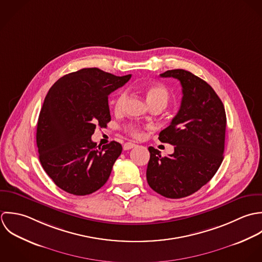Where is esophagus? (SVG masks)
I'll list each match as a JSON object with an SVG mask.
<instances>
[{
    "instance_id": "obj_1",
    "label": "esophagus",
    "mask_w": 262,
    "mask_h": 262,
    "mask_svg": "<svg viewBox=\"0 0 262 262\" xmlns=\"http://www.w3.org/2000/svg\"><path fill=\"white\" fill-rule=\"evenodd\" d=\"M135 147H136V144L130 143V142H127V143H125V144L123 145V150H124V151H127V150H130V149L135 148Z\"/></svg>"
}]
</instances>
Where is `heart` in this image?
Wrapping results in <instances>:
<instances>
[{
  "label": "heart",
  "mask_w": 262,
  "mask_h": 262,
  "mask_svg": "<svg viewBox=\"0 0 262 262\" xmlns=\"http://www.w3.org/2000/svg\"><path fill=\"white\" fill-rule=\"evenodd\" d=\"M145 94H146L147 101L151 107L158 105L164 108L170 99V93L168 89L161 84H153V85L147 86L145 88ZM126 99H127V93L125 91L120 92L117 98L113 101V107L116 112H120L123 109ZM126 129L134 137L139 138L142 136V129L138 125L129 124L126 126Z\"/></svg>",
  "instance_id": "obj_1"
}]
</instances>
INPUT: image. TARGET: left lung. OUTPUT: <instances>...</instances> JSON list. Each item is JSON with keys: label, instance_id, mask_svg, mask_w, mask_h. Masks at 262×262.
I'll return each instance as SVG.
<instances>
[{"label": "left lung", "instance_id": "left-lung-1", "mask_svg": "<svg viewBox=\"0 0 262 262\" xmlns=\"http://www.w3.org/2000/svg\"><path fill=\"white\" fill-rule=\"evenodd\" d=\"M162 78H175L182 86V100L169 126L159 134L174 153L162 157L149 147L147 180L150 187L168 199L188 196L213 177L223 162L226 134L225 107L209 84L192 73L177 69Z\"/></svg>", "mask_w": 262, "mask_h": 262}]
</instances>
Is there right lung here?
I'll use <instances>...</instances> for the list:
<instances>
[{"mask_svg": "<svg viewBox=\"0 0 262 262\" xmlns=\"http://www.w3.org/2000/svg\"><path fill=\"white\" fill-rule=\"evenodd\" d=\"M130 77L87 68L61 77L50 89L38 117L36 144L42 168L60 189L87 195L108 180L122 147L112 141L100 148L91 137L96 126L105 127L111 119L108 95Z\"/></svg>", "mask_w": 262, "mask_h": 262, "instance_id": "right-lung-1", "label": "right lung"}]
</instances>
